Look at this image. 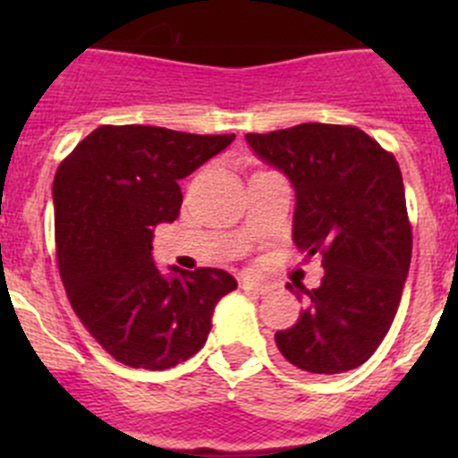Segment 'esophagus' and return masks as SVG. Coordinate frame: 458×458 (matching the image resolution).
<instances>
[{
	"mask_svg": "<svg viewBox=\"0 0 458 458\" xmlns=\"http://www.w3.org/2000/svg\"><path fill=\"white\" fill-rule=\"evenodd\" d=\"M242 288H243V290H248V293L266 294L267 290H270V285L263 284V281H259V279H250V276H248V279H243V281H242Z\"/></svg>",
	"mask_w": 458,
	"mask_h": 458,
	"instance_id": "1",
	"label": "esophagus"
}]
</instances>
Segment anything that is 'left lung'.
<instances>
[{"label": "left lung", "instance_id": "8db88e82", "mask_svg": "<svg viewBox=\"0 0 458 458\" xmlns=\"http://www.w3.org/2000/svg\"><path fill=\"white\" fill-rule=\"evenodd\" d=\"M246 141L290 179L293 239L326 270L318 288L288 284L306 308L276 332V348L308 374L354 370L390 330L408 279L412 228L399 164L354 126L299 123Z\"/></svg>", "mask_w": 458, "mask_h": 458}]
</instances>
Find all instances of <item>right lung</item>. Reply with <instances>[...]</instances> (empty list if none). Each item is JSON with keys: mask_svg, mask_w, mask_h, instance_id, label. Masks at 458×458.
<instances>
[{"mask_svg": "<svg viewBox=\"0 0 458 458\" xmlns=\"http://www.w3.org/2000/svg\"><path fill=\"white\" fill-rule=\"evenodd\" d=\"M233 140L101 126L57 168L55 243L64 288L88 332L126 366L165 370L199 352L215 306L237 288L219 267L170 266L164 275L152 259L155 228L179 216V179Z\"/></svg>", "mask_w": 458, "mask_h": 458, "instance_id": "add662e5", "label": "right lung"}]
</instances>
